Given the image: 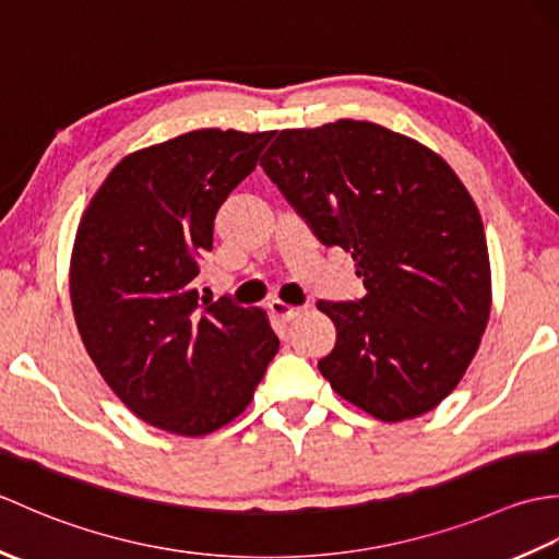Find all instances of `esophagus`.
<instances>
[{
	"label": "esophagus",
	"mask_w": 559,
	"mask_h": 559,
	"mask_svg": "<svg viewBox=\"0 0 559 559\" xmlns=\"http://www.w3.org/2000/svg\"><path fill=\"white\" fill-rule=\"evenodd\" d=\"M269 310H271V314H276L278 319H286V322H290V319H295L302 312V307H295V305H288L283 300H271Z\"/></svg>",
	"instance_id": "obj_1"
}]
</instances>
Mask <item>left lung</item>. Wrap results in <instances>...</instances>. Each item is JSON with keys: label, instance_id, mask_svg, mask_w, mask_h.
<instances>
[{"label": "left lung", "instance_id": "1", "mask_svg": "<svg viewBox=\"0 0 559 559\" xmlns=\"http://www.w3.org/2000/svg\"><path fill=\"white\" fill-rule=\"evenodd\" d=\"M261 168L367 295L319 300L336 346L331 389L384 423L432 411L461 382L490 317V257L476 201L415 139L372 122L283 129Z\"/></svg>", "mask_w": 559, "mask_h": 559}]
</instances>
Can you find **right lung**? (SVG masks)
I'll use <instances>...</instances> for the list:
<instances>
[{
  "instance_id": "1",
  "label": "right lung",
  "mask_w": 559,
  "mask_h": 559,
  "mask_svg": "<svg viewBox=\"0 0 559 559\" xmlns=\"http://www.w3.org/2000/svg\"><path fill=\"white\" fill-rule=\"evenodd\" d=\"M273 132L197 129L129 153L91 199L69 290L83 346L136 418L201 437L254 396L278 336L264 310L199 298L221 204Z\"/></svg>"
}]
</instances>
